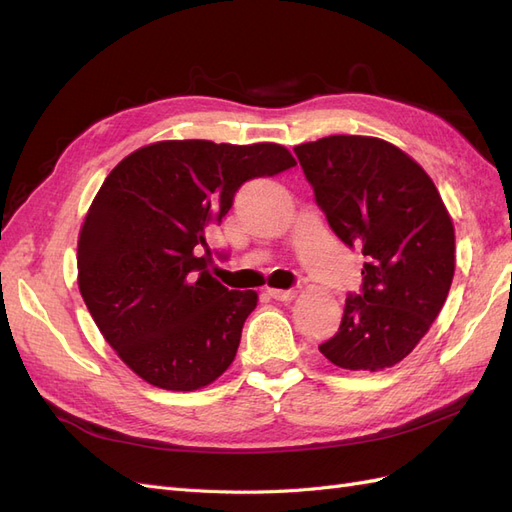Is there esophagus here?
Returning a JSON list of instances; mask_svg holds the SVG:
<instances>
[{
    "mask_svg": "<svg viewBox=\"0 0 512 512\" xmlns=\"http://www.w3.org/2000/svg\"><path fill=\"white\" fill-rule=\"evenodd\" d=\"M269 297L275 299V301H292L294 299V290H282V288H269Z\"/></svg>",
    "mask_w": 512,
    "mask_h": 512,
    "instance_id": "34e87169",
    "label": "esophagus"
}]
</instances>
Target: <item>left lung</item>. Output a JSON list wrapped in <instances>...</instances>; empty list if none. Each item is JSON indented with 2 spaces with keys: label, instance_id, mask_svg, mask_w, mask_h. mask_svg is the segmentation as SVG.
I'll return each instance as SVG.
<instances>
[{
  "label": "left lung",
  "instance_id": "8db88e82",
  "mask_svg": "<svg viewBox=\"0 0 512 512\" xmlns=\"http://www.w3.org/2000/svg\"><path fill=\"white\" fill-rule=\"evenodd\" d=\"M335 235L365 256L363 288L320 344L350 371L393 367L421 342L451 290L455 226L431 177L399 147L335 134L294 147Z\"/></svg>",
  "mask_w": 512,
  "mask_h": 512
}]
</instances>
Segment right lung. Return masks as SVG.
<instances>
[{"label":"right lung","instance_id":"obj_1","mask_svg":"<svg viewBox=\"0 0 512 512\" xmlns=\"http://www.w3.org/2000/svg\"><path fill=\"white\" fill-rule=\"evenodd\" d=\"M294 164L277 143L160 141L132 151L104 179L79 232V290L138 378L196 391L235 361L258 294L215 280L205 235L245 181Z\"/></svg>","mask_w":512,"mask_h":512}]
</instances>
